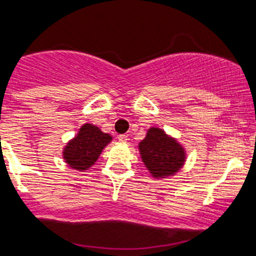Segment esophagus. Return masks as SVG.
Here are the masks:
<instances>
[{"label": "esophagus", "instance_id": "34e87169", "mask_svg": "<svg viewBox=\"0 0 256 256\" xmlns=\"http://www.w3.org/2000/svg\"><path fill=\"white\" fill-rule=\"evenodd\" d=\"M117 139H118V140H120V142H122V143H124V142L128 140V135H126V134H121V135H118V136H117Z\"/></svg>", "mask_w": 256, "mask_h": 256}]
</instances>
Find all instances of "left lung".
Segmentation results:
<instances>
[{"label": "left lung", "mask_w": 256, "mask_h": 256, "mask_svg": "<svg viewBox=\"0 0 256 256\" xmlns=\"http://www.w3.org/2000/svg\"><path fill=\"white\" fill-rule=\"evenodd\" d=\"M142 160L154 177L164 178L174 174L184 161V151L173 138L161 128H152L139 144Z\"/></svg>", "instance_id": "8db88e82"}]
</instances>
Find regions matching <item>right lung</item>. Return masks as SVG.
Wrapping results in <instances>:
<instances>
[{"mask_svg": "<svg viewBox=\"0 0 256 256\" xmlns=\"http://www.w3.org/2000/svg\"><path fill=\"white\" fill-rule=\"evenodd\" d=\"M110 140V135L102 132L94 124H86L80 128L78 135L68 143L64 151V158L72 169L86 170L95 164L104 147Z\"/></svg>", "mask_w": 256, "mask_h": 256, "instance_id": "add662e5", "label": "right lung"}]
</instances>
